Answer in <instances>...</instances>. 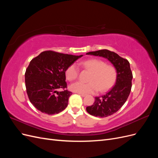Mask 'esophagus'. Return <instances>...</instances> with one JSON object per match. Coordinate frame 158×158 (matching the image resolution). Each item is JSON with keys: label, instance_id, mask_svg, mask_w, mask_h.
I'll list each match as a JSON object with an SVG mask.
<instances>
[{"label": "esophagus", "instance_id": "esophagus-1", "mask_svg": "<svg viewBox=\"0 0 158 158\" xmlns=\"http://www.w3.org/2000/svg\"><path fill=\"white\" fill-rule=\"evenodd\" d=\"M78 95H80V96H82V97H85V95H85V94H79V93H78Z\"/></svg>", "mask_w": 158, "mask_h": 158}]
</instances>
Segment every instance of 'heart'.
Segmentation results:
<instances>
[{
	"instance_id": "1",
	"label": "heart",
	"mask_w": 158,
	"mask_h": 158,
	"mask_svg": "<svg viewBox=\"0 0 158 158\" xmlns=\"http://www.w3.org/2000/svg\"><path fill=\"white\" fill-rule=\"evenodd\" d=\"M85 69L91 72L88 81L84 83L76 82L70 85L69 89L76 93L88 94L98 92H106L113 85L116 80L117 71L112 65H108L106 62L98 59L85 60L81 63ZM79 69L77 64H72L66 69V78L69 81H73L78 78Z\"/></svg>"
}]
</instances>
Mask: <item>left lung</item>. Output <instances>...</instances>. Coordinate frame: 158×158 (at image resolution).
<instances>
[{
  "instance_id": "obj_1",
  "label": "left lung",
  "mask_w": 158,
  "mask_h": 158,
  "mask_svg": "<svg viewBox=\"0 0 158 158\" xmlns=\"http://www.w3.org/2000/svg\"><path fill=\"white\" fill-rule=\"evenodd\" d=\"M86 55L99 56L107 59L117 71L115 84L109 92L102 97L95 98L92 106L86 107L91 115L107 117L115 113L127 101L132 87V73L130 63L114 52L107 49L88 52Z\"/></svg>"
}]
</instances>
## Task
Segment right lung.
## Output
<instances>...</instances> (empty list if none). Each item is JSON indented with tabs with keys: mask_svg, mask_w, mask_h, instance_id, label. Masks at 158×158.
Wrapping results in <instances>:
<instances>
[{
	"mask_svg": "<svg viewBox=\"0 0 158 158\" xmlns=\"http://www.w3.org/2000/svg\"><path fill=\"white\" fill-rule=\"evenodd\" d=\"M82 56L47 51L30 61L26 70L25 82L28 98L33 106L47 114L59 113L67 107L73 93L57 89L66 88V69Z\"/></svg>",
	"mask_w": 158,
	"mask_h": 158,
	"instance_id": "obj_1",
	"label": "right lung"
}]
</instances>
